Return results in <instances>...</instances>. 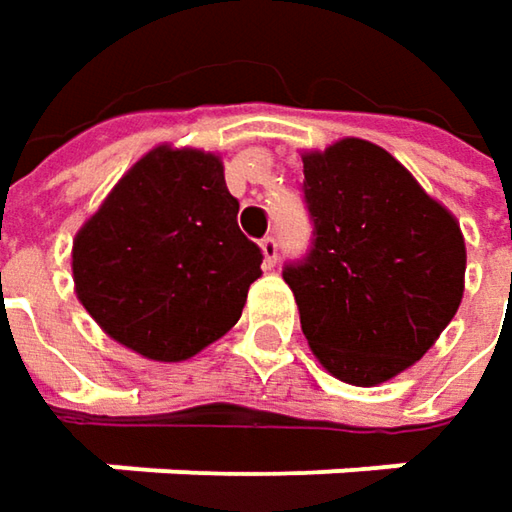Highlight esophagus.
<instances>
[{"label": "esophagus", "instance_id": "1", "mask_svg": "<svg viewBox=\"0 0 512 512\" xmlns=\"http://www.w3.org/2000/svg\"><path fill=\"white\" fill-rule=\"evenodd\" d=\"M259 247H262V256H265V268H273L276 259H279V244H276V239H273V236H265V239L259 242Z\"/></svg>", "mask_w": 512, "mask_h": 512}]
</instances>
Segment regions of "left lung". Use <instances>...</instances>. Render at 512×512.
<instances>
[{"label":"left lung","instance_id":"8db88e82","mask_svg":"<svg viewBox=\"0 0 512 512\" xmlns=\"http://www.w3.org/2000/svg\"><path fill=\"white\" fill-rule=\"evenodd\" d=\"M302 172L317 239L282 273L302 334L337 380L386 383L435 345L464 299L461 224L371 141L302 152Z\"/></svg>","mask_w":512,"mask_h":512}]
</instances>
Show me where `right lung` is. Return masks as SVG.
<instances>
[{
    "mask_svg": "<svg viewBox=\"0 0 512 512\" xmlns=\"http://www.w3.org/2000/svg\"><path fill=\"white\" fill-rule=\"evenodd\" d=\"M236 216L218 152L161 143L77 230L74 294L115 343L190 360L239 322L262 276V250Z\"/></svg>",
    "mask_w": 512,
    "mask_h": 512,
    "instance_id": "1",
    "label": "right lung"
}]
</instances>
